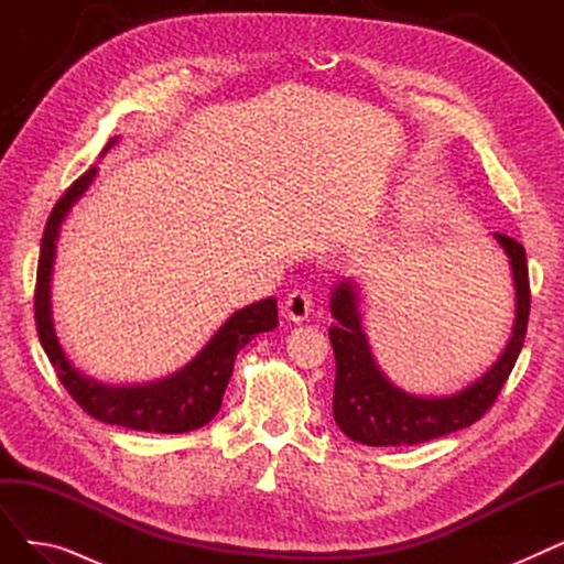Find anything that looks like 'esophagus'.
<instances>
[{
  "mask_svg": "<svg viewBox=\"0 0 564 564\" xmlns=\"http://www.w3.org/2000/svg\"><path fill=\"white\" fill-rule=\"evenodd\" d=\"M311 306H313V302H311V294L306 290H292L283 302V313L292 322H304L311 315Z\"/></svg>",
  "mask_w": 564,
  "mask_h": 564,
  "instance_id": "esophagus-1",
  "label": "esophagus"
}]
</instances>
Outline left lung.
<instances>
[{
    "instance_id": "1",
    "label": "left lung",
    "mask_w": 564,
    "mask_h": 564,
    "mask_svg": "<svg viewBox=\"0 0 564 564\" xmlns=\"http://www.w3.org/2000/svg\"><path fill=\"white\" fill-rule=\"evenodd\" d=\"M494 237L506 249L512 264L517 290L514 327L498 361L455 395L419 398L404 393L391 379L383 377L375 364L361 324L359 285L351 279L338 281L332 292V315L336 322L329 329L336 357L334 419L351 441L366 443V446H416V443L473 425L496 402L523 347L530 313V283L523 247L508 235L494 232Z\"/></svg>"
}]
</instances>
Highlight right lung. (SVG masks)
Segmentation results:
<instances>
[{
  "mask_svg": "<svg viewBox=\"0 0 564 564\" xmlns=\"http://www.w3.org/2000/svg\"><path fill=\"white\" fill-rule=\"evenodd\" d=\"M113 143L116 139L107 143L105 153ZM96 173L98 166H91L84 175H79L66 189V194L56 200L45 224L34 294V313L41 345L52 368L56 370L58 381L64 383L66 391L88 416H94L96 421L160 434H183L198 430L217 416L224 391L232 375L237 351L256 334L272 332L279 324L276 300L267 297L262 302L235 311L183 370H177L160 381L137 383V387H107V383H100L75 370L66 359L62 345H58L52 324L50 281L58 228H62L64 219L68 217L70 207L84 196L88 185L94 183Z\"/></svg>",
  "mask_w": 564,
  "mask_h": 564,
  "instance_id": "1",
  "label": "right lung"
}]
</instances>
